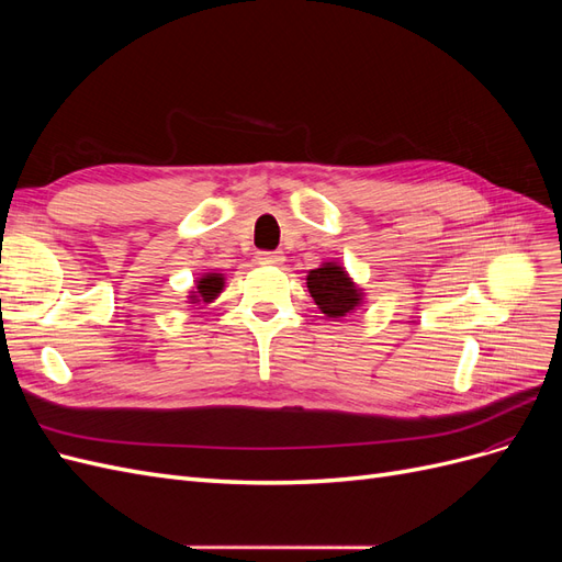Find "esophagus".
I'll use <instances>...</instances> for the list:
<instances>
[{
  "mask_svg": "<svg viewBox=\"0 0 562 562\" xmlns=\"http://www.w3.org/2000/svg\"><path fill=\"white\" fill-rule=\"evenodd\" d=\"M258 262L260 265H281L283 262V252H279V250H260L258 252Z\"/></svg>",
  "mask_w": 562,
  "mask_h": 562,
  "instance_id": "1",
  "label": "esophagus"
}]
</instances>
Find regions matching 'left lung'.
<instances>
[{"instance_id":"1","label":"left lung","mask_w":562,"mask_h":562,"mask_svg":"<svg viewBox=\"0 0 562 562\" xmlns=\"http://www.w3.org/2000/svg\"><path fill=\"white\" fill-rule=\"evenodd\" d=\"M307 288L318 310L328 318H342L363 302V293L337 262H323L318 269H312Z\"/></svg>"}]
</instances>
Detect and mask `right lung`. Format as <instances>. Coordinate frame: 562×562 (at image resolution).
<instances>
[{"label":"right lung","instance_id":"right-lung-1","mask_svg":"<svg viewBox=\"0 0 562 562\" xmlns=\"http://www.w3.org/2000/svg\"><path fill=\"white\" fill-rule=\"evenodd\" d=\"M223 288H225V277L223 274H206V277H201L199 281H196V288L192 291V295H190V300H192V304H209V302H213L220 293H223Z\"/></svg>","mask_w":562,"mask_h":562}]
</instances>
